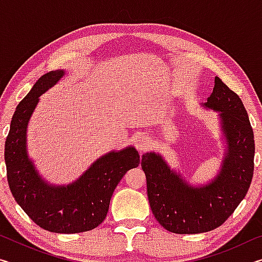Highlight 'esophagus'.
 <instances>
[{
    "instance_id": "obj_1",
    "label": "esophagus",
    "mask_w": 262,
    "mask_h": 262,
    "mask_svg": "<svg viewBox=\"0 0 262 262\" xmlns=\"http://www.w3.org/2000/svg\"><path fill=\"white\" fill-rule=\"evenodd\" d=\"M136 148L140 150L141 152L145 151L149 148V140L145 135H141L139 136V139L136 140Z\"/></svg>"
}]
</instances>
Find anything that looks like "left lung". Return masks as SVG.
<instances>
[{"label":"left lung","mask_w":262,"mask_h":262,"mask_svg":"<svg viewBox=\"0 0 262 262\" xmlns=\"http://www.w3.org/2000/svg\"><path fill=\"white\" fill-rule=\"evenodd\" d=\"M201 106L219 113L224 143L221 170L214 179L192 185L161 154L142 155L150 208L159 224L174 233L219 228L245 198L253 177L254 135L241 98L216 76L212 94Z\"/></svg>","instance_id":"8db88e82"}]
</instances>
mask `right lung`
Segmentation results:
<instances>
[{"label":"right lung","instance_id":"add662e5","mask_svg":"<svg viewBox=\"0 0 262 262\" xmlns=\"http://www.w3.org/2000/svg\"><path fill=\"white\" fill-rule=\"evenodd\" d=\"M64 74V69H57L42 75L17 106L4 161L11 193L35 224L51 232L78 233L97 228L105 220L115 187L128 170L139 166L140 155L129 145L97 158L70 184L55 185L43 179L29 156L28 126L39 97Z\"/></svg>","mask_w":262,"mask_h":262}]
</instances>
